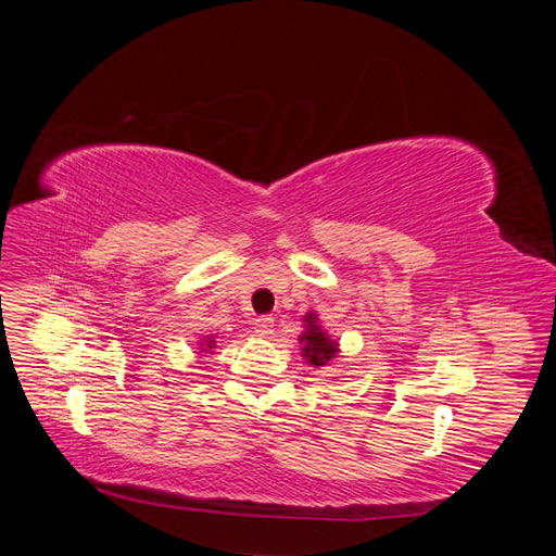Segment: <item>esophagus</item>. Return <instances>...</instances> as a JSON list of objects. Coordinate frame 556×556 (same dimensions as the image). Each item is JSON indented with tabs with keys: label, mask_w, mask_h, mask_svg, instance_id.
I'll list each match as a JSON object with an SVG mask.
<instances>
[{
	"label": "esophagus",
	"mask_w": 556,
	"mask_h": 556,
	"mask_svg": "<svg viewBox=\"0 0 556 556\" xmlns=\"http://www.w3.org/2000/svg\"><path fill=\"white\" fill-rule=\"evenodd\" d=\"M274 327H276V319L271 317V315H260L257 319H255V331L260 333V336H268L274 331Z\"/></svg>",
	"instance_id": "esophagus-1"
}]
</instances>
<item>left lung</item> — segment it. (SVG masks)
<instances>
[{"label":"left lung","instance_id":"obj_1","mask_svg":"<svg viewBox=\"0 0 556 556\" xmlns=\"http://www.w3.org/2000/svg\"><path fill=\"white\" fill-rule=\"evenodd\" d=\"M304 323H308L306 333L301 336V343H304V357L313 364V366H325L327 362H331L339 352V345H336L331 339H327V333L317 327V317L315 313L306 315Z\"/></svg>","mask_w":556,"mask_h":556}]
</instances>
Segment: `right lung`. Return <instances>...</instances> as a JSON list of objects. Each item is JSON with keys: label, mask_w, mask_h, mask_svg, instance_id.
Instances as JSON below:
<instances>
[{"label": "right lung", "mask_w": 556, "mask_h": 556, "mask_svg": "<svg viewBox=\"0 0 556 556\" xmlns=\"http://www.w3.org/2000/svg\"><path fill=\"white\" fill-rule=\"evenodd\" d=\"M213 343H215V341H211V339H208V341H206V348H213Z\"/></svg>", "instance_id": "right-lung-1"}]
</instances>
